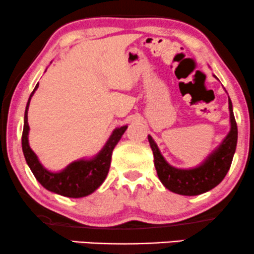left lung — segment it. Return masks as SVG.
<instances>
[{
    "mask_svg": "<svg viewBox=\"0 0 254 254\" xmlns=\"http://www.w3.org/2000/svg\"><path fill=\"white\" fill-rule=\"evenodd\" d=\"M228 105L229 132L222 139V142L199 165L194 167L178 168L168 164L153 137L148 135V141L153 150L154 165H155L157 177L167 190L182 196H197L210 191L222 182L232 165L238 142V127L233 113V104L229 97Z\"/></svg>",
    "mask_w": 254,
    "mask_h": 254,
    "instance_id": "obj_1",
    "label": "left lung"
}]
</instances>
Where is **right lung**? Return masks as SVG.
<instances>
[{
  "label": "right lung",
  "instance_id": "right-lung-1",
  "mask_svg": "<svg viewBox=\"0 0 254 254\" xmlns=\"http://www.w3.org/2000/svg\"><path fill=\"white\" fill-rule=\"evenodd\" d=\"M38 87H39V83H37V86L34 87L33 92L28 98L25 110L24 131H22L21 141L26 162L31 168L33 176L40 183V185L48 191L69 198H82L88 196L95 190H98L104 180L106 179L110 170L112 151L119 139L122 138L125 130L127 129V125L116 127L110 135L106 143L101 148V150L94 156L75 160L61 171L54 172L48 170L38 159L37 154L32 150L30 142H28V133H30L27 117L28 107H30V101Z\"/></svg>",
  "mask_w": 254,
  "mask_h": 254
}]
</instances>
